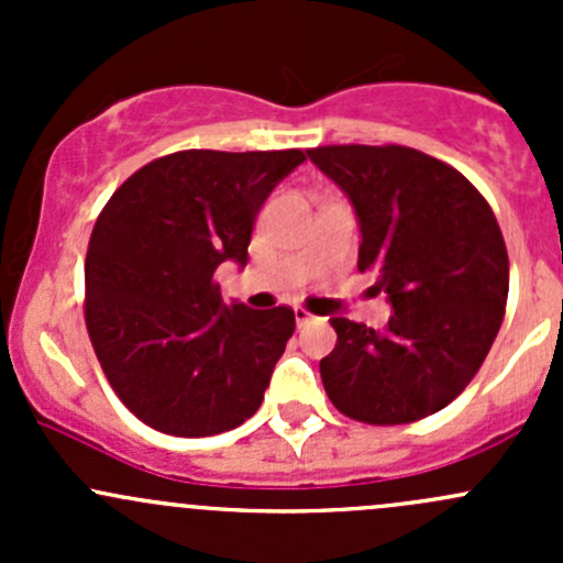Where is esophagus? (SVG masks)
<instances>
[{
  "instance_id": "34e87169",
  "label": "esophagus",
  "mask_w": 563,
  "mask_h": 563,
  "mask_svg": "<svg viewBox=\"0 0 563 563\" xmlns=\"http://www.w3.org/2000/svg\"><path fill=\"white\" fill-rule=\"evenodd\" d=\"M294 321H297V327H305V323L316 321V316L308 313L305 308H294Z\"/></svg>"
}]
</instances>
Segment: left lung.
<instances>
[{
	"mask_svg": "<svg viewBox=\"0 0 563 563\" xmlns=\"http://www.w3.org/2000/svg\"><path fill=\"white\" fill-rule=\"evenodd\" d=\"M308 157L360 220V272L378 275L389 323L332 318L321 360L329 400L367 424H406L450 406L485 362L504 321L509 258L482 192L408 146H316Z\"/></svg>",
	"mask_w": 563,
	"mask_h": 563,
	"instance_id": "1",
	"label": "left lung"
}]
</instances>
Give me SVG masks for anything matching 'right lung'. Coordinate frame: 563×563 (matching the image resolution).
<instances>
[{
  "instance_id": "right-lung-1",
  "label": "right lung",
  "mask_w": 563,
  "mask_h": 563,
  "mask_svg": "<svg viewBox=\"0 0 563 563\" xmlns=\"http://www.w3.org/2000/svg\"><path fill=\"white\" fill-rule=\"evenodd\" d=\"M302 150H187L139 168L103 207L87 250L89 340L119 400L181 439L258 411L294 310L223 305V261L247 264L255 214Z\"/></svg>"
}]
</instances>
